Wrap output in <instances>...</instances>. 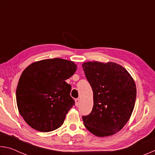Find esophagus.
Masks as SVG:
<instances>
[{
    "instance_id": "34e87169",
    "label": "esophagus",
    "mask_w": 155,
    "mask_h": 155,
    "mask_svg": "<svg viewBox=\"0 0 155 155\" xmlns=\"http://www.w3.org/2000/svg\"><path fill=\"white\" fill-rule=\"evenodd\" d=\"M75 103H76V106L78 107V104H79V103H80V98L75 99Z\"/></svg>"
}]
</instances>
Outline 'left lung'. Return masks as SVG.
I'll return each mask as SVG.
<instances>
[{
	"label": "left lung",
	"mask_w": 155,
	"mask_h": 155,
	"mask_svg": "<svg viewBox=\"0 0 155 155\" xmlns=\"http://www.w3.org/2000/svg\"><path fill=\"white\" fill-rule=\"evenodd\" d=\"M82 67L94 93L92 111L82 117L84 125L97 137L114 135L127 124L134 109V80L115 63L89 61Z\"/></svg>",
	"instance_id": "1"
}]
</instances>
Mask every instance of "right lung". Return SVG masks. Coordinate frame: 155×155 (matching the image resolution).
Masks as SVG:
<instances>
[{
	"label": "right lung",
	"instance_id": "obj_1",
	"mask_svg": "<svg viewBox=\"0 0 155 155\" xmlns=\"http://www.w3.org/2000/svg\"><path fill=\"white\" fill-rule=\"evenodd\" d=\"M74 62L54 58L33 63L23 71L16 89L17 106L25 121L41 132L63 124L74 105L71 85L65 80L77 70Z\"/></svg>",
	"mask_w": 155,
	"mask_h": 155
}]
</instances>
